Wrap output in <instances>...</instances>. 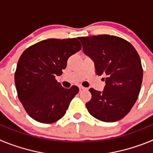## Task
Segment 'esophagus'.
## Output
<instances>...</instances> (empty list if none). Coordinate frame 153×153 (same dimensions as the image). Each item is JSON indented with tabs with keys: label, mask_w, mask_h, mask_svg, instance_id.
<instances>
[{
	"label": "esophagus",
	"mask_w": 153,
	"mask_h": 153,
	"mask_svg": "<svg viewBox=\"0 0 153 153\" xmlns=\"http://www.w3.org/2000/svg\"><path fill=\"white\" fill-rule=\"evenodd\" d=\"M79 92L84 91V90H86V87H83V86H79Z\"/></svg>",
	"instance_id": "obj_1"
}]
</instances>
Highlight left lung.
I'll return each instance as SVG.
<instances>
[{"label": "left lung", "mask_w": 153, "mask_h": 153, "mask_svg": "<svg viewBox=\"0 0 153 153\" xmlns=\"http://www.w3.org/2000/svg\"><path fill=\"white\" fill-rule=\"evenodd\" d=\"M83 51L94 62L96 74L106 76L102 92L90 88L89 113L103 122L123 118L136 102L143 82V67L134 47L117 36L102 34L78 37Z\"/></svg>", "instance_id": "1"}]
</instances>
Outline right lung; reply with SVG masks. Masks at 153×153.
<instances>
[{"mask_svg": "<svg viewBox=\"0 0 153 153\" xmlns=\"http://www.w3.org/2000/svg\"><path fill=\"white\" fill-rule=\"evenodd\" d=\"M80 50L76 38L48 39L23 52L14 81L19 100L31 118L53 123L64 116L79 88L73 86L65 89L55 76L63 74L68 58Z\"/></svg>", "mask_w": 153, "mask_h": 153, "instance_id": "add662e5", "label": "right lung"}]
</instances>
